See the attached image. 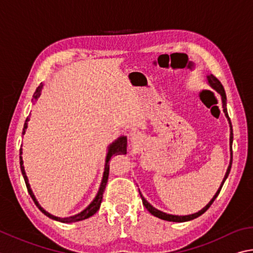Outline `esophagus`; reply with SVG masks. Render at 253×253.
Here are the masks:
<instances>
[{"instance_id":"34e87169","label":"esophagus","mask_w":253,"mask_h":253,"mask_svg":"<svg viewBox=\"0 0 253 253\" xmlns=\"http://www.w3.org/2000/svg\"><path fill=\"white\" fill-rule=\"evenodd\" d=\"M138 137H139V132H138V131L134 130V131L130 132V139H131L132 141L136 140L137 138H138Z\"/></svg>"}]
</instances>
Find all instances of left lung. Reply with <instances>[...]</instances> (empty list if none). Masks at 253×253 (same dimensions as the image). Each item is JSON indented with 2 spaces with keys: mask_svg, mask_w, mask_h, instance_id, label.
Listing matches in <instances>:
<instances>
[{
  "mask_svg": "<svg viewBox=\"0 0 253 253\" xmlns=\"http://www.w3.org/2000/svg\"><path fill=\"white\" fill-rule=\"evenodd\" d=\"M207 81H208V84L212 87V88L217 91L218 94H220V96H221V100H222V108H223V113L224 115H226V117L228 118V122H229V125H230V164H229V167L227 169V172L226 174H224V178L223 180L221 182V186H220V188L218 189V191L215 192V195L213 196V198L211 199L209 201V204L207 205L205 208L201 209L200 211H198V212L196 213H192V214H188V215H174V214H168L166 212H163V211H160L158 209L154 208L153 206H151L148 201H147L144 197H142V195L140 194V197H141V200H142V204H144V206L146 207V209L149 211V212L155 215V217H157L159 219H163V220H166V221H172V222H185V221H189V220H192V219H196L198 218L199 215L203 214L204 212H206L207 210L209 209V207L212 205V203L214 201V199L217 198L220 190H221V188L223 186L224 181H226V179L228 178L229 176V172H230V169H231V165H232V140H233V132H232V125H231V121L230 118H229V115H228V112H227V96H226V91H224V88L221 83H220V81L217 79V77H214L212 74L210 75H207Z\"/></svg>",
  "mask_w": 253,
  "mask_h": 253,
  "instance_id": "1",
  "label": "left lung"
}]
</instances>
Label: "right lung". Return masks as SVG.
<instances>
[{
    "mask_svg": "<svg viewBox=\"0 0 253 253\" xmlns=\"http://www.w3.org/2000/svg\"><path fill=\"white\" fill-rule=\"evenodd\" d=\"M42 87L43 85H40L38 88H36L35 93L33 95V102H36V99H38L40 97L41 95V91H42ZM30 121V118L27 117L26 121H25V124H24V128H23V135L25 134V130L27 128V122ZM127 153V137L126 136H122L119 137V138L117 140H115L113 144L109 145L108 147V153H107V156H106V163H105V169H104V174H103V179H102V183H100V187H99V190L97 192V195H96L95 199L91 201V203L89 204V206L87 207L86 209H84L82 211V212H80L79 214H75V215H72V217H67V218H59V217H55V215L48 213L47 211H45L42 207H41V205L39 204V201L36 200L35 196L33 194V191H32L31 189V186L29 183V179H27L26 177V173H25V170H24V166H23V158L22 156H20V165H21V170H22V174H23V178H24L25 180V183H26V188L27 190H29V194L30 196L32 197V199L34 200L35 205L39 207V209L42 211V212L47 215L48 218L53 219V220H56V221H59V222H64V223H70V222H76V221H81V220H84V219H87L91 217V215L95 214L96 212H97V210L99 209L100 207V204H102V200H103V194H104V190L105 188H106V183H107V180H108V174H109V160H111V158L113 157V156H116V155H125ZM20 155H22V148L20 149Z\"/></svg>",
    "mask_w": 253,
    "mask_h": 253,
    "instance_id": "1",
    "label": "right lung"
}]
</instances>
